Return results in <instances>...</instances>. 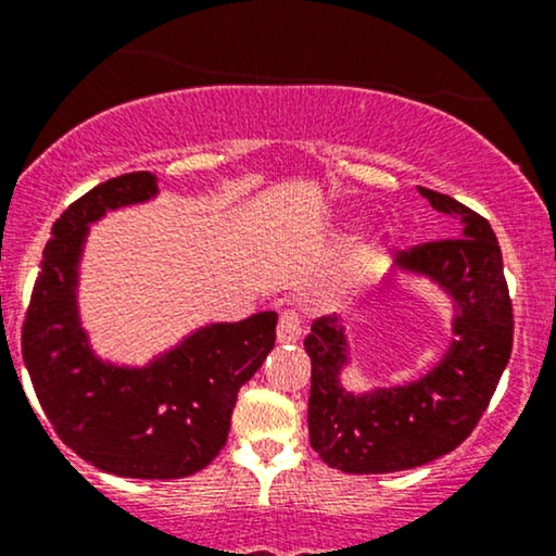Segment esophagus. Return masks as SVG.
<instances>
[{
    "instance_id": "obj_1",
    "label": "esophagus",
    "mask_w": 556,
    "mask_h": 556,
    "mask_svg": "<svg viewBox=\"0 0 556 556\" xmlns=\"http://www.w3.org/2000/svg\"><path fill=\"white\" fill-rule=\"evenodd\" d=\"M300 334H303V316H300L298 308H285L282 316H279L277 340L282 344H292L300 340Z\"/></svg>"
}]
</instances>
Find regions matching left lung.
I'll use <instances>...</instances> for the list:
<instances>
[{
    "mask_svg": "<svg viewBox=\"0 0 556 556\" xmlns=\"http://www.w3.org/2000/svg\"><path fill=\"white\" fill-rule=\"evenodd\" d=\"M437 212L460 219V238L413 245L400 266L420 271L455 298L457 318L450 353L407 387L348 394L337 381L344 363V331L337 318L311 324L308 433L311 446L342 473H394L446 455L486 413L513 353V300L494 229L452 195L418 188Z\"/></svg>",
    "mask_w": 556,
    "mask_h": 556,
    "instance_id": "obj_1",
    "label": "left lung"
}]
</instances>
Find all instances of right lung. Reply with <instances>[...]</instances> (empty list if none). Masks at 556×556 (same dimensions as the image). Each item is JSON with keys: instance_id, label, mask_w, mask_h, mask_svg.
I'll return each mask as SVG.
<instances>
[{"instance_id": "obj_1", "label": "right lung", "mask_w": 556, "mask_h": 556, "mask_svg": "<svg viewBox=\"0 0 556 556\" xmlns=\"http://www.w3.org/2000/svg\"><path fill=\"white\" fill-rule=\"evenodd\" d=\"M154 193L151 172H130L70 203L43 248L21 344L41 410L75 455L106 473L164 481L198 473L227 444L240 387L277 340V314L212 324L149 368L93 358L75 311L86 225Z\"/></svg>"}]
</instances>
